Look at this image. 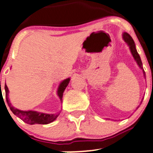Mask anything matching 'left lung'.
<instances>
[{"label":"left lung","instance_id":"1","mask_svg":"<svg viewBox=\"0 0 153 153\" xmlns=\"http://www.w3.org/2000/svg\"><path fill=\"white\" fill-rule=\"evenodd\" d=\"M123 39H124V42H125L128 45L129 48H130V50H131V54H132L133 57H134V60L136 61V62L137 63V64H138L139 67H140L141 69L143 70V76L146 79V74H145V71H143V68L142 61H141L140 57V55H139L138 52H137V49H136L135 43H134V41L133 40L132 37H131V36H130L128 33H123ZM141 103H142V101H141L140 104ZM139 107H140V105L137 108V109Z\"/></svg>","mask_w":153,"mask_h":153}]
</instances>
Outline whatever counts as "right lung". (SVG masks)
<instances>
[{
	"label": "right lung",
	"instance_id": "obj_1",
	"mask_svg": "<svg viewBox=\"0 0 153 153\" xmlns=\"http://www.w3.org/2000/svg\"><path fill=\"white\" fill-rule=\"evenodd\" d=\"M70 78L64 79L62 82L60 83L59 87L57 89V96H59L61 102H62V98H63V93H64V90H65L66 87L67 85L69 84ZM5 92H6V99L7 102L8 106L10 107V109L11 111L16 116L22 120L25 123L29 124H48L50 123L53 122L57 117L59 115V113L57 114H45V113H42V112L35 111H21L17 108H15L14 107H13L11 103L10 102L9 98H8V94H9V90L5 85Z\"/></svg>",
	"mask_w": 153,
	"mask_h": 153
}]
</instances>
